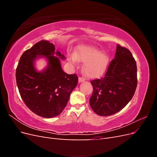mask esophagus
Masks as SVG:
<instances>
[{
	"label": "esophagus",
	"instance_id": "34e87169",
	"mask_svg": "<svg viewBox=\"0 0 157 157\" xmlns=\"http://www.w3.org/2000/svg\"><path fill=\"white\" fill-rule=\"evenodd\" d=\"M85 80V78L82 77H80L78 78V82H84Z\"/></svg>",
	"mask_w": 157,
	"mask_h": 157
}]
</instances>
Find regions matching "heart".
Wrapping results in <instances>:
<instances>
[{
	"mask_svg": "<svg viewBox=\"0 0 157 157\" xmlns=\"http://www.w3.org/2000/svg\"><path fill=\"white\" fill-rule=\"evenodd\" d=\"M70 59L77 63V59L84 62V72L90 77H98L105 71L109 62V57L106 53L100 52L92 46H82Z\"/></svg>",
	"mask_w": 157,
	"mask_h": 157,
	"instance_id": "1",
	"label": "heart"
}]
</instances>
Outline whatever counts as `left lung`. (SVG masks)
I'll use <instances>...</instances> for the list:
<instances>
[{
  "instance_id": "1",
  "label": "left lung",
  "mask_w": 157,
  "mask_h": 157,
  "mask_svg": "<svg viewBox=\"0 0 157 157\" xmlns=\"http://www.w3.org/2000/svg\"><path fill=\"white\" fill-rule=\"evenodd\" d=\"M91 84L90 105L95 113L107 117L122 110L134 96L137 84L136 62L131 52L117 44L106 73Z\"/></svg>"
}]
</instances>
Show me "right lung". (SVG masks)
Here are the masks:
<instances>
[{
  "mask_svg": "<svg viewBox=\"0 0 157 157\" xmlns=\"http://www.w3.org/2000/svg\"><path fill=\"white\" fill-rule=\"evenodd\" d=\"M38 56H46L49 61L42 72H37L34 67ZM65 58L59 51L55 52L54 44L44 40L38 42L21 56L16 71L19 92L27 107L37 115L44 118L59 115L77 86V75L67 74L61 69L59 59Z\"/></svg>",
  "mask_w": 157,
  "mask_h": 157,
  "instance_id": "1",
  "label": "right lung"
}]
</instances>
